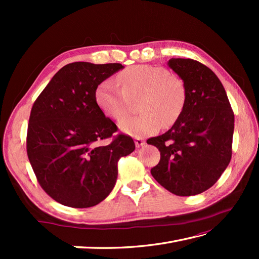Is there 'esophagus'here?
Wrapping results in <instances>:
<instances>
[{
	"label": "esophagus",
	"instance_id": "1",
	"mask_svg": "<svg viewBox=\"0 0 259 259\" xmlns=\"http://www.w3.org/2000/svg\"><path fill=\"white\" fill-rule=\"evenodd\" d=\"M135 144H136V147L137 148H140L145 145V140L141 139V138H136L135 139Z\"/></svg>",
	"mask_w": 259,
	"mask_h": 259
}]
</instances>
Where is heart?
Listing matches in <instances>:
<instances>
[{
	"label": "heart",
	"instance_id": "1",
	"mask_svg": "<svg viewBox=\"0 0 259 259\" xmlns=\"http://www.w3.org/2000/svg\"><path fill=\"white\" fill-rule=\"evenodd\" d=\"M103 80L97 87L95 99L101 111L113 120L129 112L130 100L139 99L138 115L119 123L125 134L144 137L156 134L161 126L172 125L183 114L187 103V88L183 79L170 74L160 65H135L118 76Z\"/></svg>",
	"mask_w": 259,
	"mask_h": 259
}]
</instances>
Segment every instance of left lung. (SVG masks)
Segmentation results:
<instances>
[{"label":"left lung","mask_w":259,"mask_h":259,"mask_svg":"<svg viewBox=\"0 0 259 259\" xmlns=\"http://www.w3.org/2000/svg\"><path fill=\"white\" fill-rule=\"evenodd\" d=\"M170 69L183 79L187 103L167 133L147 140L160 151L151 175L177 196L210 188L232 159L235 117L218 76L192 59H170Z\"/></svg>","instance_id":"obj_1"}]
</instances>
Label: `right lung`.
I'll use <instances>...</instances> for the list:
<instances>
[{"instance_id":"right-lung-1","label":"right lung","mask_w":259,"mask_h":259,"mask_svg":"<svg viewBox=\"0 0 259 259\" xmlns=\"http://www.w3.org/2000/svg\"><path fill=\"white\" fill-rule=\"evenodd\" d=\"M123 69L120 63L73 62L54 74L33 104L26 151L38 184L54 200L72 208L98 205L111 192L118 161L135 150L95 99L97 87Z\"/></svg>"}]
</instances>
